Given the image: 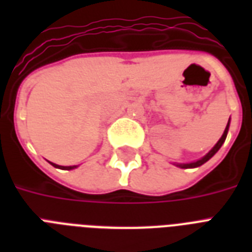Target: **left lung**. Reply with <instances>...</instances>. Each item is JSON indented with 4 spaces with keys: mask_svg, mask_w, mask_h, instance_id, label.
<instances>
[{
    "mask_svg": "<svg viewBox=\"0 0 252 252\" xmlns=\"http://www.w3.org/2000/svg\"><path fill=\"white\" fill-rule=\"evenodd\" d=\"M227 130H229V123H227L226 128H225V132H223L222 137L220 138L219 142H217V144H216V145H215V148H213V149H212L211 152H209V153H208L207 156H205V157H203V158H201V159H199V161L192 162V163H182V165H178V166H179V167H182V168L199 167V166H201V165H203V163H205V162H207V161H209V159H211V158L213 157V156H215V154L217 153V152H219L220 148H221V146H222L223 141H225V138H226Z\"/></svg>",
    "mask_w": 252,
    "mask_h": 252,
    "instance_id": "8db88e82",
    "label": "left lung"
}]
</instances>
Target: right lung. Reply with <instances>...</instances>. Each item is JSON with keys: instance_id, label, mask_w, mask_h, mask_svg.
<instances>
[{"instance_id": "1", "label": "right lung", "mask_w": 252, "mask_h": 252, "mask_svg": "<svg viewBox=\"0 0 252 252\" xmlns=\"http://www.w3.org/2000/svg\"><path fill=\"white\" fill-rule=\"evenodd\" d=\"M55 167H59V168H64V170H72V168L77 167V166H59V165H55V163H52Z\"/></svg>"}]
</instances>
